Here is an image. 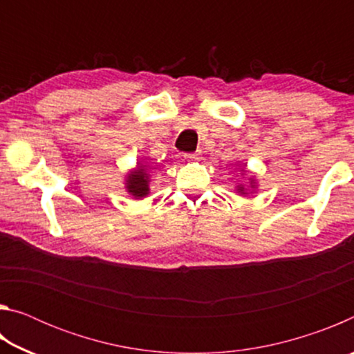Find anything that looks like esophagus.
I'll return each mask as SVG.
<instances>
[{
    "label": "esophagus",
    "instance_id": "34e87169",
    "mask_svg": "<svg viewBox=\"0 0 354 354\" xmlns=\"http://www.w3.org/2000/svg\"><path fill=\"white\" fill-rule=\"evenodd\" d=\"M184 159L196 160V159H198V153H187V154H184Z\"/></svg>",
    "mask_w": 354,
    "mask_h": 354
}]
</instances>
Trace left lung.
Masks as SVG:
<instances>
[{"label": "left lung", "mask_w": 354, "mask_h": 354, "mask_svg": "<svg viewBox=\"0 0 354 354\" xmlns=\"http://www.w3.org/2000/svg\"><path fill=\"white\" fill-rule=\"evenodd\" d=\"M251 184H253V183H251ZM239 192H241V194H245V189L243 187H239Z\"/></svg>", "instance_id": "8db88e82"}]
</instances>
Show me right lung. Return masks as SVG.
<instances>
[{
  "label": "right lung",
  "mask_w": 354,
  "mask_h": 354,
  "mask_svg": "<svg viewBox=\"0 0 354 354\" xmlns=\"http://www.w3.org/2000/svg\"><path fill=\"white\" fill-rule=\"evenodd\" d=\"M127 187L134 198H143V196L148 195V175L142 167H137V170L131 171L127 181Z\"/></svg>",
  "instance_id": "add662e5"
}]
</instances>
